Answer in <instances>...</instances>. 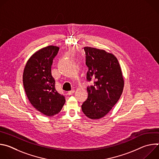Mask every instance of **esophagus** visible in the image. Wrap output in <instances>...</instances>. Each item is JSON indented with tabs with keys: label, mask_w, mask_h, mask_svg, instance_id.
Returning <instances> with one entry per match:
<instances>
[{
	"label": "esophagus",
	"mask_w": 159,
	"mask_h": 159,
	"mask_svg": "<svg viewBox=\"0 0 159 159\" xmlns=\"http://www.w3.org/2000/svg\"><path fill=\"white\" fill-rule=\"evenodd\" d=\"M75 93V90H70V91H69L67 93V94L68 95H72V94H74Z\"/></svg>",
	"instance_id": "obj_1"
}]
</instances>
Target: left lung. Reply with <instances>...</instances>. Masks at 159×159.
I'll return each mask as SVG.
<instances>
[{
	"label": "left lung",
	"mask_w": 159,
	"mask_h": 159,
	"mask_svg": "<svg viewBox=\"0 0 159 159\" xmlns=\"http://www.w3.org/2000/svg\"><path fill=\"white\" fill-rule=\"evenodd\" d=\"M87 79L94 85L87 88L88 98L82 105L84 115L90 119L103 118L120 99L124 79L116 57L104 50L85 47Z\"/></svg>",
	"instance_id": "obj_1"
}]
</instances>
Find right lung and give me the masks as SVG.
Here are the masks:
<instances>
[{
  "mask_svg": "<svg viewBox=\"0 0 159 159\" xmlns=\"http://www.w3.org/2000/svg\"><path fill=\"white\" fill-rule=\"evenodd\" d=\"M59 47L48 46L35 52L28 60L22 81L26 96L32 106L45 116H53L61 111L65 99L55 89L52 75L53 60Z\"/></svg>",
  "mask_w": 159,
  "mask_h": 159,
  "instance_id": "right-lung-1",
  "label": "right lung"
}]
</instances>
